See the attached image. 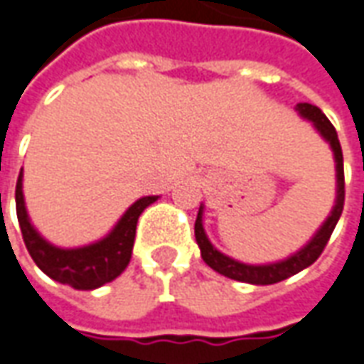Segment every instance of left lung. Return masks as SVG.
Returning a JSON list of instances; mask_svg holds the SVG:
<instances>
[{"label":"left lung","mask_w":364,"mask_h":364,"mask_svg":"<svg viewBox=\"0 0 364 364\" xmlns=\"http://www.w3.org/2000/svg\"><path fill=\"white\" fill-rule=\"evenodd\" d=\"M300 117L306 121L314 123V129L318 131L321 139L326 141L327 145L331 146L333 151V161H335V180H337V188H335V205L329 211V215L326 221L319 225V229L314 233L308 243L301 247L300 251L292 252L290 257H286L277 262H267V264H249V262H241V260L231 259L225 252L218 251L211 241L205 235V229H203V203L200 205L198 211V218H196L194 233L200 252H202L203 262L213 269L219 274L237 280V282H247V284H257V286H267V284H277L280 280L298 274L300 270L308 269L310 264H314L321 251L326 249L329 237L333 233L337 221L341 218L343 211V202H345V176H343V153L341 145H339V139H337V131L329 123L326 117V113L321 112L319 107L311 104H298L294 107Z\"/></svg>","instance_id":"obj_1"}]
</instances>
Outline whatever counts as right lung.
I'll return each mask as SVG.
<instances>
[{"mask_svg": "<svg viewBox=\"0 0 364 364\" xmlns=\"http://www.w3.org/2000/svg\"><path fill=\"white\" fill-rule=\"evenodd\" d=\"M159 200V196H145L131 203L127 211L113 225V229L102 239L82 247H56L41 235L37 228L31 223L29 211L23 196V168L17 178L15 188V205L17 219L21 228L23 241L27 251L35 260L38 269L60 284L72 286L74 290H95L100 286L112 282L127 269L139 215Z\"/></svg>", "mask_w": 364, "mask_h": 364, "instance_id": "obj_1", "label": "right lung"}]
</instances>
